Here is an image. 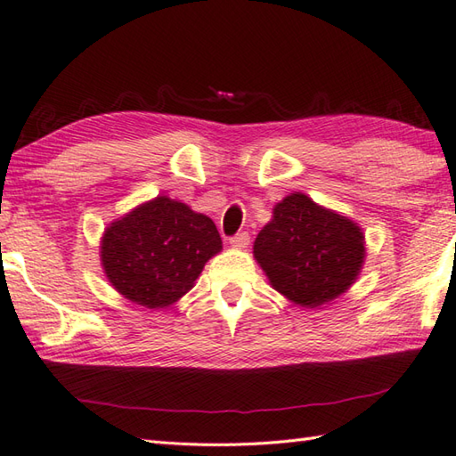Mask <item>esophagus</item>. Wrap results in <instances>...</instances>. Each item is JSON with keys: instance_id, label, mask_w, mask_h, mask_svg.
<instances>
[{"instance_id": "obj_1", "label": "esophagus", "mask_w": 456, "mask_h": 456, "mask_svg": "<svg viewBox=\"0 0 456 456\" xmlns=\"http://www.w3.org/2000/svg\"><path fill=\"white\" fill-rule=\"evenodd\" d=\"M249 241H251V237H249V233H247V231H239L237 235L229 237V245L235 247V249H243V247L249 245Z\"/></svg>"}]
</instances>
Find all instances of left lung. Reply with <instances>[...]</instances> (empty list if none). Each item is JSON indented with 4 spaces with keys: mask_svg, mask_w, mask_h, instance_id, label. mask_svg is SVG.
Returning a JSON list of instances; mask_svg holds the SVG:
<instances>
[{
    "mask_svg": "<svg viewBox=\"0 0 456 456\" xmlns=\"http://www.w3.org/2000/svg\"><path fill=\"white\" fill-rule=\"evenodd\" d=\"M253 253L279 293L301 307H319L357 279L365 237L351 219L293 193L273 209Z\"/></svg>",
    "mask_w": 456,
    "mask_h": 456,
    "instance_id": "left-lung-1",
    "label": "left lung"
}]
</instances>
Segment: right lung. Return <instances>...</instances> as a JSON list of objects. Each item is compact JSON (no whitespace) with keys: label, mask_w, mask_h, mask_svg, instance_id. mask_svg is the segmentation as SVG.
<instances>
[{"label":"right lung","mask_w":456,"mask_h":456,"mask_svg":"<svg viewBox=\"0 0 456 456\" xmlns=\"http://www.w3.org/2000/svg\"><path fill=\"white\" fill-rule=\"evenodd\" d=\"M221 251L215 223L169 197H157L111 223L102 241L107 279L147 309L175 303Z\"/></svg>","instance_id":"right-lung-1"}]
</instances>
